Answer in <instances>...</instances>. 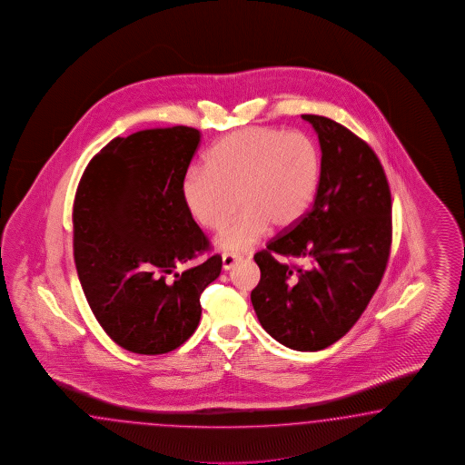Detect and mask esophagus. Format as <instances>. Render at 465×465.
Masks as SVG:
<instances>
[{
	"mask_svg": "<svg viewBox=\"0 0 465 465\" xmlns=\"http://www.w3.org/2000/svg\"><path fill=\"white\" fill-rule=\"evenodd\" d=\"M241 260H242V254H239V252H224L223 254V268L224 270H231Z\"/></svg>",
	"mask_w": 465,
	"mask_h": 465,
	"instance_id": "obj_1",
	"label": "esophagus"
}]
</instances>
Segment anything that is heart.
I'll return each instance as SVG.
<instances>
[{
    "label": "heart",
    "mask_w": 465,
    "mask_h": 465,
    "mask_svg": "<svg viewBox=\"0 0 465 465\" xmlns=\"http://www.w3.org/2000/svg\"><path fill=\"white\" fill-rule=\"evenodd\" d=\"M203 163L205 170L193 168L183 179L182 199L193 221L213 231L242 205L217 239L227 251L248 250L272 223H297L321 185V150L300 130L251 126L231 133L213 144Z\"/></svg>",
    "instance_id": "obj_1"
}]
</instances>
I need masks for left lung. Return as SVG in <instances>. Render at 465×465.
I'll list each match as a JSON object with an SVG mask.
<instances>
[{"label":"left lung","mask_w":465,"mask_h":465,"mask_svg":"<svg viewBox=\"0 0 465 465\" xmlns=\"http://www.w3.org/2000/svg\"><path fill=\"white\" fill-rule=\"evenodd\" d=\"M302 118L319 134L321 185L310 211L254 254L262 280L251 302L274 341L322 351L352 329L381 283L391 250V192L364 140L329 118Z\"/></svg>","instance_id":"1"}]
</instances>
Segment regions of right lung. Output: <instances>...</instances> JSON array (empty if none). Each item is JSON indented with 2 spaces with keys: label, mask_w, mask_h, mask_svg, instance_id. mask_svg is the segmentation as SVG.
<instances>
[{
  "label": "right lung",
  "mask_w": 465,
  "mask_h": 465,
  "mask_svg": "<svg viewBox=\"0 0 465 465\" xmlns=\"http://www.w3.org/2000/svg\"><path fill=\"white\" fill-rule=\"evenodd\" d=\"M201 133L155 128L114 138L89 162L74 201V260L84 295L123 349L156 356L183 344L201 321V295L221 274L182 199Z\"/></svg>",
  "instance_id": "1"
}]
</instances>
